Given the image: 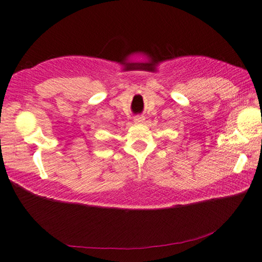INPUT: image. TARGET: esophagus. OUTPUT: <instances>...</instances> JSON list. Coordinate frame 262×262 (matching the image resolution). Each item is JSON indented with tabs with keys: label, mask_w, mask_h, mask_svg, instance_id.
<instances>
[{
	"label": "esophagus",
	"mask_w": 262,
	"mask_h": 262,
	"mask_svg": "<svg viewBox=\"0 0 262 262\" xmlns=\"http://www.w3.org/2000/svg\"><path fill=\"white\" fill-rule=\"evenodd\" d=\"M134 121L136 122V124H141V122L144 121V117H143V116H136L134 118Z\"/></svg>",
	"instance_id": "34e87169"
}]
</instances>
